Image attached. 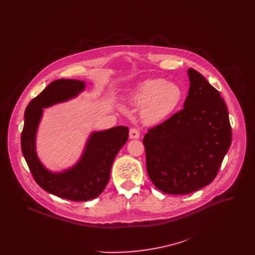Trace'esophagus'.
Returning <instances> with one entry per match:
<instances>
[{
    "label": "esophagus",
    "mask_w": 255,
    "mask_h": 255,
    "mask_svg": "<svg viewBox=\"0 0 255 255\" xmlns=\"http://www.w3.org/2000/svg\"><path fill=\"white\" fill-rule=\"evenodd\" d=\"M130 139H138L140 137V133L136 128H131L129 131Z\"/></svg>",
    "instance_id": "obj_1"
}]
</instances>
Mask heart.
I'll return each instance as SVG.
<instances>
[{"instance_id": "heart-1", "label": "heart", "mask_w": 255, "mask_h": 255, "mask_svg": "<svg viewBox=\"0 0 255 255\" xmlns=\"http://www.w3.org/2000/svg\"><path fill=\"white\" fill-rule=\"evenodd\" d=\"M183 98L184 91L177 84L150 79L132 89L126 102L134 108H141L140 118L145 125H157L176 110Z\"/></svg>"}]
</instances>
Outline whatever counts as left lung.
I'll return each mask as SVG.
<instances>
[{
	"mask_svg": "<svg viewBox=\"0 0 255 255\" xmlns=\"http://www.w3.org/2000/svg\"><path fill=\"white\" fill-rule=\"evenodd\" d=\"M184 109L145 134L146 170L169 195H188L216 177L232 140L226 104L194 68Z\"/></svg>",
	"mask_w": 255,
	"mask_h": 255,
	"instance_id": "8db88e82",
	"label": "left lung"
}]
</instances>
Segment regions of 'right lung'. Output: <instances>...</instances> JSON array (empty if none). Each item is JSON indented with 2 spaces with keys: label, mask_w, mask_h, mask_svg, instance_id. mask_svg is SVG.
Instances as JSON below:
<instances>
[{
  "label": "right lung",
  "mask_w": 255,
  "mask_h": 255,
  "mask_svg": "<svg viewBox=\"0 0 255 255\" xmlns=\"http://www.w3.org/2000/svg\"><path fill=\"white\" fill-rule=\"evenodd\" d=\"M86 83L78 80H56L50 83L25 110L21 148L29 169L44 191L62 199L84 202L101 195L110 178L113 161L128 140V127L117 126L93 132L79 161L62 171H51L40 161L36 152V134L43 109L78 97Z\"/></svg>",
  "instance_id": "add662e5"
}]
</instances>
